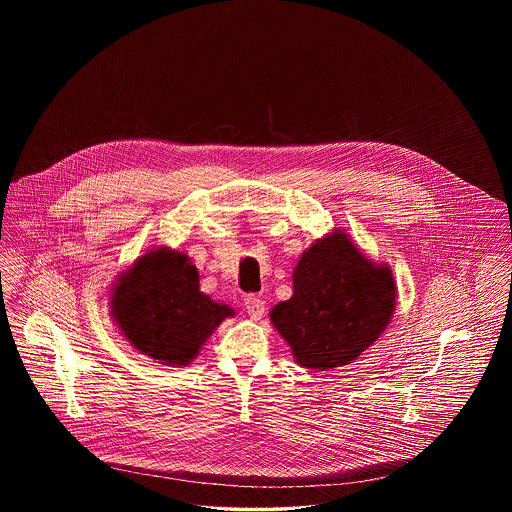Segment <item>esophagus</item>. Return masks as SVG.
Masks as SVG:
<instances>
[{
	"label": "esophagus",
	"mask_w": 512,
	"mask_h": 512,
	"mask_svg": "<svg viewBox=\"0 0 512 512\" xmlns=\"http://www.w3.org/2000/svg\"><path fill=\"white\" fill-rule=\"evenodd\" d=\"M244 305L245 311H247V315H249L251 320H261L263 315H265V301L255 297V295L245 297Z\"/></svg>",
	"instance_id": "obj_1"
}]
</instances>
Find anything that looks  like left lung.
I'll return each mask as SVG.
<instances>
[{
    "mask_svg": "<svg viewBox=\"0 0 512 512\" xmlns=\"http://www.w3.org/2000/svg\"><path fill=\"white\" fill-rule=\"evenodd\" d=\"M397 299L391 268L374 263L343 228L303 251L293 295L270 311L295 363L330 370L353 363L388 328Z\"/></svg>",
    "mask_w": 512,
    "mask_h": 512,
    "instance_id": "8db88e82",
    "label": "left lung"
}]
</instances>
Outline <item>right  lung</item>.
I'll return each mask as SVG.
<instances>
[{
    "label": "right lung",
    "instance_id": "right-lung-1",
    "mask_svg": "<svg viewBox=\"0 0 512 512\" xmlns=\"http://www.w3.org/2000/svg\"><path fill=\"white\" fill-rule=\"evenodd\" d=\"M111 315L130 345L167 366L199 355L234 309L199 292V272L186 253L151 249L126 268L111 288Z\"/></svg>",
    "mask_w": 512,
    "mask_h": 512
}]
</instances>
